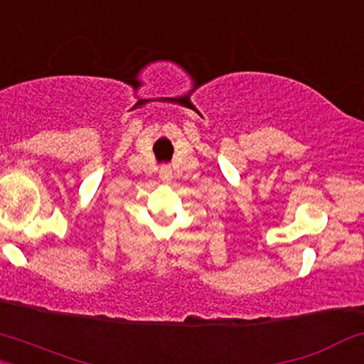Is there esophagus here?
I'll list each match as a JSON object with an SVG mask.
<instances>
[{
  "label": "esophagus",
  "instance_id": "esophagus-1",
  "mask_svg": "<svg viewBox=\"0 0 364 364\" xmlns=\"http://www.w3.org/2000/svg\"><path fill=\"white\" fill-rule=\"evenodd\" d=\"M171 178H172V171H171V167H160V179H162V181H166V183H169L171 181Z\"/></svg>",
  "mask_w": 364,
  "mask_h": 364
}]
</instances>
